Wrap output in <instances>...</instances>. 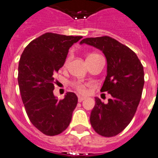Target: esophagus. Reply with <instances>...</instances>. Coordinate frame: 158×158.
I'll list each match as a JSON object with an SVG mask.
<instances>
[{
	"mask_svg": "<svg viewBox=\"0 0 158 158\" xmlns=\"http://www.w3.org/2000/svg\"><path fill=\"white\" fill-rule=\"evenodd\" d=\"M86 99V97L79 96V97H78V101H79V102H82V101H83L84 99Z\"/></svg>",
	"mask_w": 158,
	"mask_h": 158,
	"instance_id": "1",
	"label": "esophagus"
}]
</instances>
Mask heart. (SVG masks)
I'll list each match as a JSON object with an SVG mask.
<instances>
[{
    "label": "heart",
    "mask_w": 158,
    "mask_h": 158,
    "mask_svg": "<svg viewBox=\"0 0 158 158\" xmlns=\"http://www.w3.org/2000/svg\"><path fill=\"white\" fill-rule=\"evenodd\" d=\"M99 56V55L96 54V53H91V54H89L88 56H87L86 61L89 60V59H93V58H95V57H96V56ZM72 58H73V55L70 53V54L68 56V57L65 59V62H64V67L68 66L69 63V62L71 61ZM73 86H74L75 88L77 89V91L79 92V93H81V94H85V93H86V86H85V85H84V84L80 83V82H77V83L73 84Z\"/></svg>",
    "instance_id": "1"
}]
</instances>
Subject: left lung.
<instances>
[{
    "mask_svg": "<svg viewBox=\"0 0 158 158\" xmlns=\"http://www.w3.org/2000/svg\"><path fill=\"white\" fill-rule=\"evenodd\" d=\"M83 43L105 55L107 76L100 91L112 96L107 103L95 98L90 123L99 135L113 137L127 127L137 111L144 84L143 67L134 52L114 38H86L80 42Z\"/></svg>",
    "mask_w": 158,
    "mask_h": 158,
    "instance_id": "8db88e82",
    "label": "left lung"
}]
</instances>
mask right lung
I'll use <instances>...</instances> for the list:
<instances>
[{"label":"right lung","mask_w":158,"mask_h":158,"mask_svg":"<svg viewBox=\"0 0 158 158\" xmlns=\"http://www.w3.org/2000/svg\"><path fill=\"white\" fill-rule=\"evenodd\" d=\"M82 36L48 32L30 42L18 65V85L26 113L32 124L48 136L63 132L72 120L78 97L68 92L56 99L55 75L64 65L69 49Z\"/></svg>","instance_id":"right-lung-1"}]
</instances>
